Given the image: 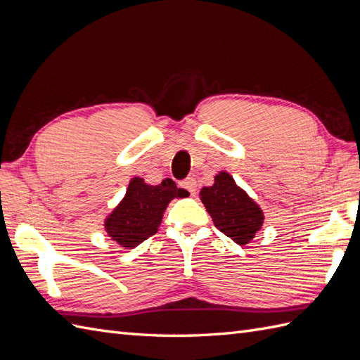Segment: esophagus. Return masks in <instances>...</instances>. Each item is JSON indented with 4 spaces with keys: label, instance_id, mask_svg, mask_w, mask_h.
<instances>
[{
    "label": "esophagus",
    "instance_id": "obj_1",
    "mask_svg": "<svg viewBox=\"0 0 360 360\" xmlns=\"http://www.w3.org/2000/svg\"><path fill=\"white\" fill-rule=\"evenodd\" d=\"M179 187L187 190L188 193H191V195H195L196 193V188H198V184H196V179L195 178H187L179 182Z\"/></svg>",
    "mask_w": 360,
    "mask_h": 360
}]
</instances>
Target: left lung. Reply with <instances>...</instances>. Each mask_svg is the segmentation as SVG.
Here are the masks:
<instances>
[{
	"instance_id": "obj_1",
	"label": "left lung",
	"mask_w": 360,
	"mask_h": 360,
	"mask_svg": "<svg viewBox=\"0 0 360 360\" xmlns=\"http://www.w3.org/2000/svg\"><path fill=\"white\" fill-rule=\"evenodd\" d=\"M200 200L214 226L237 245L250 243L263 225L264 216L260 207L226 172L217 174L213 186L200 190Z\"/></svg>"
}]
</instances>
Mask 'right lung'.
Returning a JSON list of instances; mask_svg holds the SVG:
<instances>
[{
  "label": "right lung",
  "instance_id": "obj_1",
  "mask_svg": "<svg viewBox=\"0 0 360 360\" xmlns=\"http://www.w3.org/2000/svg\"><path fill=\"white\" fill-rule=\"evenodd\" d=\"M187 193L172 179H164L160 186H149L144 179L134 178L123 200L106 217V233L118 245L132 250L158 231L169 202L186 198Z\"/></svg>",
  "mask_w": 360,
  "mask_h": 360
}]
</instances>
